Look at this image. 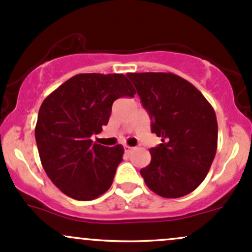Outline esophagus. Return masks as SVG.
Wrapping results in <instances>:
<instances>
[{"label": "esophagus", "instance_id": "1", "mask_svg": "<svg viewBox=\"0 0 252 252\" xmlns=\"http://www.w3.org/2000/svg\"><path fill=\"white\" fill-rule=\"evenodd\" d=\"M124 149H125V153H127V154H129V153H132V151H133V148L129 147V145H125Z\"/></svg>", "mask_w": 252, "mask_h": 252}]
</instances>
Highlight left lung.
Returning a JSON list of instances; mask_svg holds the SVG:
<instances>
[{"label": "left lung", "instance_id": "left-lung-1", "mask_svg": "<svg viewBox=\"0 0 252 252\" xmlns=\"http://www.w3.org/2000/svg\"><path fill=\"white\" fill-rule=\"evenodd\" d=\"M161 144L140 175L151 191L178 198L196 190L207 177L218 149L213 107L188 80L173 73H128Z\"/></svg>", "mask_w": 252, "mask_h": 252}]
</instances>
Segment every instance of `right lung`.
<instances>
[{
    "label": "right lung",
    "mask_w": 252,
    "mask_h": 252,
    "mask_svg": "<svg viewBox=\"0 0 252 252\" xmlns=\"http://www.w3.org/2000/svg\"><path fill=\"white\" fill-rule=\"evenodd\" d=\"M136 90L124 74H77L43 101L36 136L40 162L54 185L71 198L91 201L112 185L123 145L108 148L90 137L109 121L112 105Z\"/></svg>",
    "instance_id": "right-lung-1"
}]
</instances>
